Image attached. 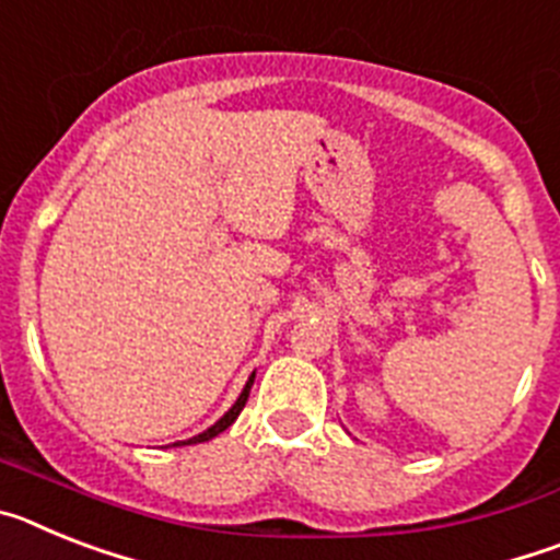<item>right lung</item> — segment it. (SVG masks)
<instances>
[{
  "label": "right lung",
  "mask_w": 560,
  "mask_h": 560,
  "mask_svg": "<svg viewBox=\"0 0 560 560\" xmlns=\"http://www.w3.org/2000/svg\"><path fill=\"white\" fill-rule=\"evenodd\" d=\"M252 384H255V373H252V375H249V381H246L244 393H241V398L235 400V407H232L230 412H226L224 418H221L219 423H215V427H210V429H207V432L196 434V438H190V440H187V443H205V440H212V438H215V434H221V432H224V429H230L232 423H235L237 415H241V409L246 407V400H249V389H252ZM173 446H179V443H173Z\"/></svg>",
  "instance_id": "right-lung-1"
}]
</instances>
